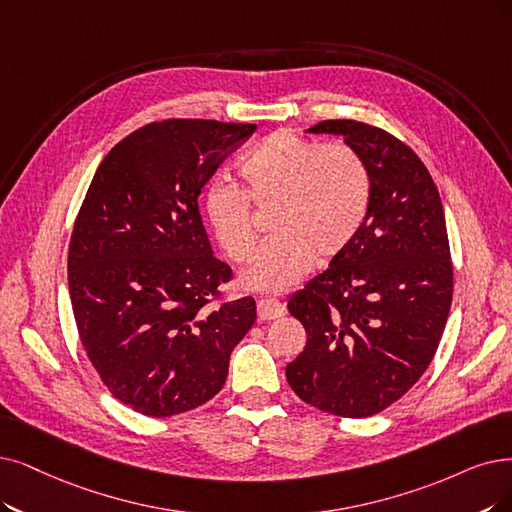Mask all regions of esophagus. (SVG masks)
I'll use <instances>...</instances> for the list:
<instances>
[{
	"instance_id": "34e87169",
	"label": "esophagus",
	"mask_w": 512,
	"mask_h": 512,
	"mask_svg": "<svg viewBox=\"0 0 512 512\" xmlns=\"http://www.w3.org/2000/svg\"><path fill=\"white\" fill-rule=\"evenodd\" d=\"M285 315V306L275 298H262L258 302V319L260 321H273Z\"/></svg>"
}]
</instances>
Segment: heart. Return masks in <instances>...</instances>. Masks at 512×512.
<instances>
[{"mask_svg": "<svg viewBox=\"0 0 512 512\" xmlns=\"http://www.w3.org/2000/svg\"><path fill=\"white\" fill-rule=\"evenodd\" d=\"M245 189L214 185L206 216L222 252L250 260L258 241V214H271V237L241 273L252 292L279 294L330 262L357 239L370 212L372 180L363 157L344 142L321 145L279 130L260 140L239 168ZM253 207L249 208V203Z\"/></svg>", "mask_w": 512, "mask_h": 512, "instance_id": "b5f03b06", "label": "heart"}]
</instances>
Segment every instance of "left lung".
Masks as SVG:
<instances>
[{
	"label": "left lung",
	"mask_w": 512,
	"mask_h": 512,
	"mask_svg": "<svg viewBox=\"0 0 512 512\" xmlns=\"http://www.w3.org/2000/svg\"><path fill=\"white\" fill-rule=\"evenodd\" d=\"M306 132L342 136L363 157L372 199L357 239L288 302L306 346L285 376L317 410L367 418L410 391L437 353L454 288L443 203L393 134L353 119Z\"/></svg>",
	"instance_id": "1"
}]
</instances>
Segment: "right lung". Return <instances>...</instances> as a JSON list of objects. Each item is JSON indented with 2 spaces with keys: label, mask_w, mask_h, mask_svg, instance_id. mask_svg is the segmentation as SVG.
<instances>
[{
  "label": "right lung",
  "mask_w": 512,
  "mask_h": 512,
  "mask_svg": "<svg viewBox=\"0 0 512 512\" xmlns=\"http://www.w3.org/2000/svg\"><path fill=\"white\" fill-rule=\"evenodd\" d=\"M256 130L214 119L155 121L98 166L69 245V294L100 380L138 414L195 410L224 386L256 319L254 298L206 309L231 279L214 258L197 197Z\"/></svg>",
  "instance_id": "1"
}]
</instances>
